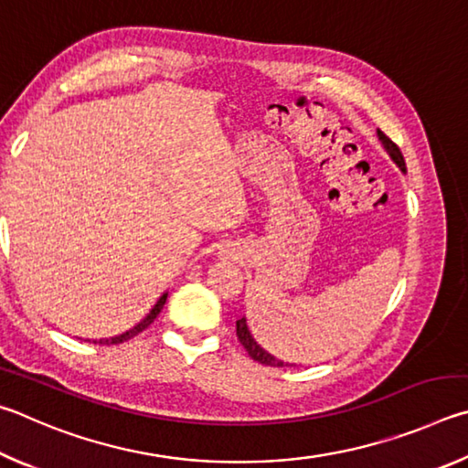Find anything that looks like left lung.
I'll use <instances>...</instances> for the list:
<instances>
[{"mask_svg": "<svg viewBox=\"0 0 468 468\" xmlns=\"http://www.w3.org/2000/svg\"><path fill=\"white\" fill-rule=\"evenodd\" d=\"M378 139L382 142L384 150L388 152V155L392 158V162H395L400 170L407 172L405 158H403V154H400L399 145H397L395 142H392L390 137L384 135L380 129H378ZM236 335H239V341L242 343V347L247 349V354H249L252 359H255V362L263 364V366H273V367L292 366V364H288V362H283V359H277L275 356H271V354H269V351H265L263 347L259 346V343L255 341V337H252V335H250V331H249V324H247V318H244V316H242V318H239V321H236Z\"/></svg>", "mask_w": 468, "mask_h": 468, "instance_id": "obj_1", "label": "left lung"}]
</instances>
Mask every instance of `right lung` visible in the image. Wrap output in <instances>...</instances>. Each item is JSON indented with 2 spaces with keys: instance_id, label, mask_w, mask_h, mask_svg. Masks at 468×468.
<instances>
[{
  "instance_id": "1",
  "label": "right lung",
  "mask_w": 468,
  "mask_h": 468,
  "mask_svg": "<svg viewBox=\"0 0 468 468\" xmlns=\"http://www.w3.org/2000/svg\"><path fill=\"white\" fill-rule=\"evenodd\" d=\"M166 298H168V293H162L160 296V300L155 302L154 304V308L150 310V313H147V316L144 318V321H139L133 329H129V331H125V333H121V335H117V337H111V339H101V341H94V343H104V346H117V343H122V341H129V339H133L135 335H139L142 331H145L147 326H150L154 321H155V316L160 314V310L164 308V304H166Z\"/></svg>"
}]
</instances>
